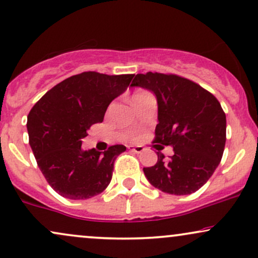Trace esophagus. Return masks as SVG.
I'll use <instances>...</instances> for the list:
<instances>
[{
    "mask_svg": "<svg viewBox=\"0 0 258 258\" xmlns=\"http://www.w3.org/2000/svg\"><path fill=\"white\" fill-rule=\"evenodd\" d=\"M130 150H131L132 153L141 154V153H143V150H144V149H143L142 147H131V148H130Z\"/></svg>",
    "mask_w": 258,
    "mask_h": 258,
    "instance_id": "obj_1",
    "label": "esophagus"
}]
</instances>
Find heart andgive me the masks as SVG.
Listing matches in <instances>:
<instances>
[{"instance_id":"heart-1","label":"heart","mask_w":258,"mask_h":258,"mask_svg":"<svg viewBox=\"0 0 258 258\" xmlns=\"http://www.w3.org/2000/svg\"><path fill=\"white\" fill-rule=\"evenodd\" d=\"M142 92H144V91H138V92H136L135 95H139V94H142ZM135 95H133V96H135Z\"/></svg>"}]
</instances>
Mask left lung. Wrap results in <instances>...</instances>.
Instances as JSON below:
<instances>
[{"label": "left lung", "mask_w": 258, "mask_h": 258, "mask_svg": "<svg viewBox=\"0 0 258 258\" xmlns=\"http://www.w3.org/2000/svg\"><path fill=\"white\" fill-rule=\"evenodd\" d=\"M131 86L153 91L159 105L154 143L173 147L174 155L143 168L151 185L170 195H190L213 175L226 143V115L215 96L176 74H137Z\"/></svg>", "instance_id": "1"}]
</instances>
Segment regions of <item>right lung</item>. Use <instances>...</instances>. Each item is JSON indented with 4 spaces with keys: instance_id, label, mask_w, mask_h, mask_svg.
Here are the masks:
<instances>
[{
    "instance_id": "add662e5",
    "label": "right lung",
    "mask_w": 258,
    "mask_h": 258,
    "mask_svg": "<svg viewBox=\"0 0 258 258\" xmlns=\"http://www.w3.org/2000/svg\"><path fill=\"white\" fill-rule=\"evenodd\" d=\"M135 74L108 76L83 72L49 90L27 115L29 143L48 184L70 200H86L103 192L114 162L126 147L111 145L104 153L82 149V139L122 94Z\"/></svg>"
}]
</instances>
